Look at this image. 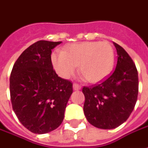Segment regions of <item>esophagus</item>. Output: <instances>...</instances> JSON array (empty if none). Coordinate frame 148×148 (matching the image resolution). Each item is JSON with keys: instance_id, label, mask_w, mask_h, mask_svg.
I'll use <instances>...</instances> for the list:
<instances>
[{"instance_id": "34e87169", "label": "esophagus", "mask_w": 148, "mask_h": 148, "mask_svg": "<svg viewBox=\"0 0 148 148\" xmlns=\"http://www.w3.org/2000/svg\"><path fill=\"white\" fill-rule=\"evenodd\" d=\"M73 88H74V90H80L82 88V86L77 84V83H74L73 84Z\"/></svg>"}]
</instances>
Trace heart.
I'll return each mask as SVG.
<instances>
[{"instance_id":"b5f03b06","label":"heart","mask_w":148,"mask_h":148,"mask_svg":"<svg viewBox=\"0 0 148 148\" xmlns=\"http://www.w3.org/2000/svg\"><path fill=\"white\" fill-rule=\"evenodd\" d=\"M114 62V49L108 42L72 44L64 51L57 50L52 54L53 65L60 76L70 77L80 64V72L90 82L106 77L113 68Z\"/></svg>"}]
</instances>
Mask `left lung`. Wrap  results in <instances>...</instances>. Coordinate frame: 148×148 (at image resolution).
I'll list each match as a JSON object with an SVG mask.
<instances>
[{
    "instance_id": "left-lung-1",
    "label": "left lung",
    "mask_w": 148,
    "mask_h": 148,
    "mask_svg": "<svg viewBox=\"0 0 148 148\" xmlns=\"http://www.w3.org/2000/svg\"><path fill=\"white\" fill-rule=\"evenodd\" d=\"M114 45L118 54L115 69L98 84L82 88L85 116L101 129H114L123 123L134 110L139 92L135 64L122 46Z\"/></svg>"
}]
</instances>
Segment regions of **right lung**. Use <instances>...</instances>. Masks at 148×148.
Here are the masks:
<instances>
[{
  "mask_svg": "<svg viewBox=\"0 0 148 148\" xmlns=\"http://www.w3.org/2000/svg\"><path fill=\"white\" fill-rule=\"evenodd\" d=\"M62 42L38 41L20 55L9 78L13 111L21 123L35 134L52 132L62 124L73 83L58 76L52 49Z\"/></svg>",
  "mask_w": 148,
  "mask_h": 148,
  "instance_id": "obj_1",
  "label": "right lung"
}]
</instances>
